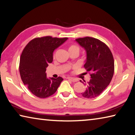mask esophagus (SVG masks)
Here are the masks:
<instances>
[{"instance_id": "esophagus-1", "label": "esophagus", "mask_w": 135, "mask_h": 135, "mask_svg": "<svg viewBox=\"0 0 135 135\" xmlns=\"http://www.w3.org/2000/svg\"><path fill=\"white\" fill-rule=\"evenodd\" d=\"M67 79L70 80H71V81H73V82L77 81V79H75V78H73V77H67Z\"/></svg>"}]
</instances>
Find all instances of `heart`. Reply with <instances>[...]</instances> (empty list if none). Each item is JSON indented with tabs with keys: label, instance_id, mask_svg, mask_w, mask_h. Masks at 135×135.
I'll list each match as a JSON object with an SVG mask.
<instances>
[{
	"label": "heart",
	"instance_id": "heart-1",
	"mask_svg": "<svg viewBox=\"0 0 135 135\" xmlns=\"http://www.w3.org/2000/svg\"><path fill=\"white\" fill-rule=\"evenodd\" d=\"M68 51H69L70 53L72 52H76L77 53H79L80 47L77 45L74 44V43H73V44H71L69 46V47H68ZM55 54H56V52H55L53 54L54 58H55Z\"/></svg>",
	"mask_w": 135,
	"mask_h": 135
}]
</instances>
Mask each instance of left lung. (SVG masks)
<instances>
[{"label":"left lung","instance_id":"1","mask_svg":"<svg viewBox=\"0 0 135 135\" xmlns=\"http://www.w3.org/2000/svg\"><path fill=\"white\" fill-rule=\"evenodd\" d=\"M76 40L86 50L87 59L84 67L89 72L91 78L86 84V90L81 94L84 98H95L105 89L113 78V54L108 46L97 38L85 37Z\"/></svg>","mask_w":135,"mask_h":135}]
</instances>
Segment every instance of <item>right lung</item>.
Returning a JSON list of instances; mask_svg holds the SVG:
<instances>
[{"mask_svg": "<svg viewBox=\"0 0 135 135\" xmlns=\"http://www.w3.org/2000/svg\"><path fill=\"white\" fill-rule=\"evenodd\" d=\"M67 40V37L52 36L31 40L22 52L19 70L23 83L36 97L45 98L56 92L63 79L46 77V67L53 61L54 50Z\"/></svg>", "mask_w": 135, "mask_h": 135, "instance_id": "right-lung-1", "label": "right lung"}]
</instances>
